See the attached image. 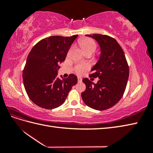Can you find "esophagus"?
Returning <instances> with one entry per match:
<instances>
[{"label":"esophagus","mask_w":153,"mask_h":153,"mask_svg":"<svg viewBox=\"0 0 153 153\" xmlns=\"http://www.w3.org/2000/svg\"><path fill=\"white\" fill-rule=\"evenodd\" d=\"M77 81H78V82H82V77H77Z\"/></svg>","instance_id":"1"}]
</instances>
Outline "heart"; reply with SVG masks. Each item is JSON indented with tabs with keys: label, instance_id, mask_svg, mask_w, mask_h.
Masks as SVG:
<instances>
[{
	"label": "heart",
	"instance_id": "heart-1",
	"mask_svg": "<svg viewBox=\"0 0 153 153\" xmlns=\"http://www.w3.org/2000/svg\"><path fill=\"white\" fill-rule=\"evenodd\" d=\"M79 44L86 54H92L97 49V44L92 39H83L79 41ZM88 68L89 66L87 64H78L75 66L74 71L77 74H82L88 69Z\"/></svg>",
	"mask_w": 153,
	"mask_h": 153
}]
</instances>
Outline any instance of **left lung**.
Masks as SVG:
<instances>
[{
	"label": "left lung",
	"instance_id": "obj_1",
	"mask_svg": "<svg viewBox=\"0 0 153 153\" xmlns=\"http://www.w3.org/2000/svg\"><path fill=\"white\" fill-rule=\"evenodd\" d=\"M97 41L100 55L91 69L90 77L99 79L95 84L88 78L83 79L86 89L82 97L87 106L104 110L114 106L121 99L129 77V66L124 53L115 39L106 35H86Z\"/></svg>",
	"mask_w": 153,
	"mask_h": 153
}]
</instances>
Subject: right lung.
Masks as SVG:
<instances>
[{
  "mask_svg": "<svg viewBox=\"0 0 153 153\" xmlns=\"http://www.w3.org/2000/svg\"><path fill=\"white\" fill-rule=\"evenodd\" d=\"M78 35L51 36L39 41L29 54L23 70L24 85L29 98L45 109H53L65 102L77 77H57L59 64L66 59L68 51Z\"/></svg>",
  "mask_w": 153,
  "mask_h": 153,
  "instance_id": "obj_1",
  "label": "right lung"
}]
</instances>
